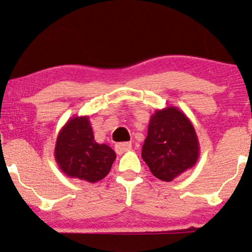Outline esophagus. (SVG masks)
Returning <instances> with one entry per match:
<instances>
[{
	"label": "esophagus",
	"instance_id": "1",
	"mask_svg": "<svg viewBox=\"0 0 252 252\" xmlns=\"http://www.w3.org/2000/svg\"><path fill=\"white\" fill-rule=\"evenodd\" d=\"M131 148L130 142H119V144L115 145V151L118 153V155H122V153L126 152Z\"/></svg>",
	"mask_w": 252,
	"mask_h": 252
}]
</instances>
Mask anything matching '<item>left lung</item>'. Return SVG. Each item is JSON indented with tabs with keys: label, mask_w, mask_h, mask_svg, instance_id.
Returning a JSON list of instances; mask_svg holds the SVG:
<instances>
[{
	"label": "left lung",
	"mask_w": 252,
	"mask_h": 252,
	"mask_svg": "<svg viewBox=\"0 0 252 252\" xmlns=\"http://www.w3.org/2000/svg\"><path fill=\"white\" fill-rule=\"evenodd\" d=\"M198 152L194 128L181 111L168 107L151 117L141 156L157 179L169 182L192 168Z\"/></svg>",
	"instance_id": "8db88e82"
}]
</instances>
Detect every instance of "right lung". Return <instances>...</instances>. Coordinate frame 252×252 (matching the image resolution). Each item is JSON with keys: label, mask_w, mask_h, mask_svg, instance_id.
I'll return each instance as SVG.
<instances>
[{"label": "right lung", "mask_w": 252, "mask_h": 252, "mask_svg": "<svg viewBox=\"0 0 252 252\" xmlns=\"http://www.w3.org/2000/svg\"><path fill=\"white\" fill-rule=\"evenodd\" d=\"M55 158L66 175L96 182L110 173L116 153L94 140L89 118L76 117L66 123L58 136Z\"/></svg>", "instance_id": "1"}]
</instances>
